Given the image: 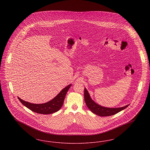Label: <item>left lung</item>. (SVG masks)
Masks as SVG:
<instances>
[{"mask_svg":"<svg viewBox=\"0 0 150 150\" xmlns=\"http://www.w3.org/2000/svg\"><path fill=\"white\" fill-rule=\"evenodd\" d=\"M84 100L88 108L93 114L100 116H108L116 114L128 107L129 105L124 107L118 108H108L100 106L92 100L86 88H84Z\"/></svg>","mask_w":150,"mask_h":150,"instance_id":"1","label":"left lung"}]
</instances>
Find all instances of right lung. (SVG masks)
Segmentation results:
<instances>
[{"label":"right lung","instance_id":"add662e5","mask_svg":"<svg viewBox=\"0 0 150 150\" xmlns=\"http://www.w3.org/2000/svg\"><path fill=\"white\" fill-rule=\"evenodd\" d=\"M71 86V84L67 86L58 93L53 99L42 104L31 103L21 100L19 97H18V98L22 105L34 112L40 114H51L57 112L62 107L64 104L66 94Z\"/></svg>","mask_w":150,"mask_h":150}]
</instances>
